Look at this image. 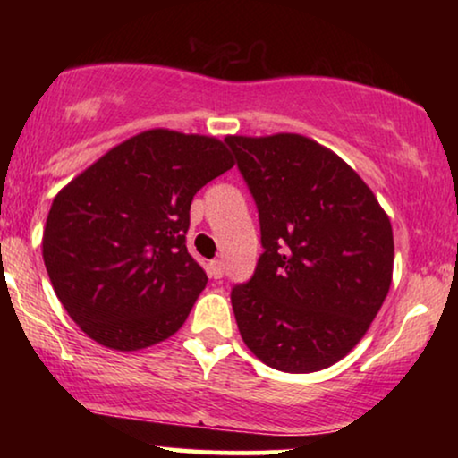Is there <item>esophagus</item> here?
<instances>
[{
    "mask_svg": "<svg viewBox=\"0 0 458 458\" xmlns=\"http://www.w3.org/2000/svg\"><path fill=\"white\" fill-rule=\"evenodd\" d=\"M208 275H210V277H215V279H221L223 275H225L223 262H221V260H210V265H208Z\"/></svg>",
    "mask_w": 458,
    "mask_h": 458,
    "instance_id": "1",
    "label": "esophagus"
}]
</instances>
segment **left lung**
<instances>
[{"instance_id":"1","label":"left lung","mask_w":458,"mask_h":458,"mask_svg":"<svg viewBox=\"0 0 458 458\" xmlns=\"http://www.w3.org/2000/svg\"><path fill=\"white\" fill-rule=\"evenodd\" d=\"M265 252L231 290L246 346L265 365L312 373L344 359L392 284L390 218L331 149L296 133L229 135Z\"/></svg>"}]
</instances>
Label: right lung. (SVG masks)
<instances>
[{
	"label": "right lung",
	"instance_id": "right-lung-1",
	"mask_svg": "<svg viewBox=\"0 0 458 458\" xmlns=\"http://www.w3.org/2000/svg\"><path fill=\"white\" fill-rule=\"evenodd\" d=\"M231 166L215 137L152 129L112 148L54 198L43 262L91 340L133 352L179 331L208 281L185 246L191 199Z\"/></svg>",
	"mask_w": 458,
	"mask_h": 458
}]
</instances>
